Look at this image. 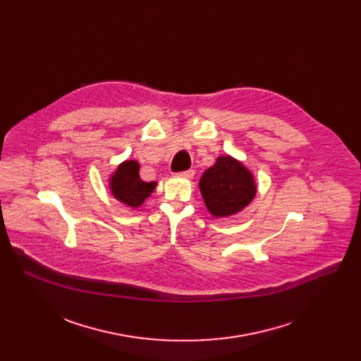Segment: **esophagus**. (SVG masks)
I'll return each mask as SVG.
<instances>
[{
  "mask_svg": "<svg viewBox=\"0 0 361 361\" xmlns=\"http://www.w3.org/2000/svg\"><path fill=\"white\" fill-rule=\"evenodd\" d=\"M194 174H195V171H194V170H187V171H181L178 176H180L181 178H187V180H191V178L194 177Z\"/></svg>",
  "mask_w": 361,
  "mask_h": 361,
  "instance_id": "34e87169",
  "label": "esophagus"
}]
</instances>
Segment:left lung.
<instances>
[{
  "label": "left lung",
  "instance_id": "left-lung-1",
  "mask_svg": "<svg viewBox=\"0 0 361 361\" xmlns=\"http://www.w3.org/2000/svg\"><path fill=\"white\" fill-rule=\"evenodd\" d=\"M205 207L214 217H228L252 201L257 187L252 174L230 156L219 157L200 180Z\"/></svg>",
  "mask_w": 361,
  "mask_h": 361
}]
</instances>
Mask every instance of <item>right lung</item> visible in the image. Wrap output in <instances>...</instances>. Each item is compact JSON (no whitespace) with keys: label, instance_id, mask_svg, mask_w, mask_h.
Segmentation results:
<instances>
[{"label":"right lung","instance_id":"1","mask_svg":"<svg viewBox=\"0 0 361 361\" xmlns=\"http://www.w3.org/2000/svg\"><path fill=\"white\" fill-rule=\"evenodd\" d=\"M156 185V181L145 183L140 178V164L134 160L120 164L110 180L113 195L133 209L140 207L145 198L151 195Z\"/></svg>","mask_w":361,"mask_h":361}]
</instances>
